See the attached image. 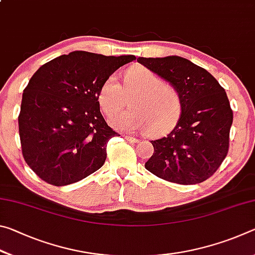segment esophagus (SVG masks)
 Listing matches in <instances>:
<instances>
[{
	"label": "esophagus",
	"instance_id": "obj_1",
	"mask_svg": "<svg viewBox=\"0 0 255 255\" xmlns=\"http://www.w3.org/2000/svg\"><path fill=\"white\" fill-rule=\"evenodd\" d=\"M123 137H124V138H125V139H126V140L135 141V143H136V141H138V139H137V138H136V137H132V136H128V135H124Z\"/></svg>",
	"mask_w": 255,
	"mask_h": 255
}]
</instances>
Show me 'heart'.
I'll return each instance as SVG.
<instances>
[{"instance_id":"obj_1","label":"heart","mask_w":255,"mask_h":255,"mask_svg":"<svg viewBox=\"0 0 255 255\" xmlns=\"http://www.w3.org/2000/svg\"><path fill=\"white\" fill-rule=\"evenodd\" d=\"M135 94L131 101L132 110L124 111L112 118V126L123 130L146 131L149 129V132L159 133L178 119L181 110L178 92L141 66L127 71L124 88L116 75L108 77L99 92V103L102 111L110 117L126 106V95L132 97Z\"/></svg>"}]
</instances>
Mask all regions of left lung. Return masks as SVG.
<instances>
[{"label": "left lung", "instance_id": "left-lung-1", "mask_svg": "<svg viewBox=\"0 0 255 255\" xmlns=\"http://www.w3.org/2000/svg\"><path fill=\"white\" fill-rule=\"evenodd\" d=\"M137 62L169 82L181 101L175 127L150 140L154 153L146 170L179 184L207 180L221 166L230 145L233 111L225 90L205 68L180 56L138 57Z\"/></svg>", "mask_w": 255, "mask_h": 255}]
</instances>
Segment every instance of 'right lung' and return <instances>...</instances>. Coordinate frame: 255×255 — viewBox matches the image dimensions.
Here are the masks:
<instances>
[{
	"mask_svg": "<svg viewBox=\"0 0 255 255\" xmlns=\"http://www.w3.org/2000/svg\"><path fill=\"white\" fill-rule=\"evenodd\" d=\"M133 55L76 50L38 70L22 94L19 135L25 163L47 183L62 187L100 169L107 144L119 136L100 112L99 92Z\"/></svg>",
	"mask_w": 255,
	"mask_h": 255,
	"instance_id": "add662e5",
	"label": "right lung"
}]
</instances>
